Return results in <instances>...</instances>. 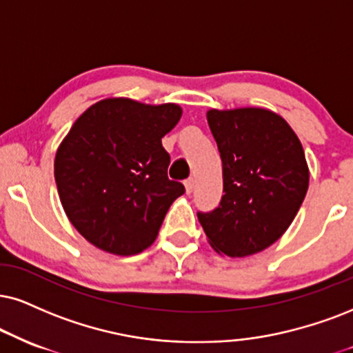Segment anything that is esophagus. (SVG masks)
<instances>
[{"label":"esophagus","mask_w":353,"mask_h":353,"mask_svg":"<svg viewBox=\"0 0 353 353\" xmlns=\"http://www.w3.org/2000/svg\"><path fill=\"white\" fill-rule=\"evenodd\" d=\"M185 188H186V193L191 194V191L194 188V178H188V180L185 181Z\"/></svg>","instance_id":"esophagus-1"}]
</instances>
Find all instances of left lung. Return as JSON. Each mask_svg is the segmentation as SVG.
<instances>
[{"label":"left lung","mask_w":353,"mask_h":353,"mask_svg":"<svg viewBox=\"0 0 353 353\" xmlns=\"http://www.w3.org/2000/svg\"><path fill=\"white\" fill-rule=\"evenodd\" d=\"M208 124L223 160L224 196L198 219L216 252L256 254L283 236L306 196L303 145L283 117L260 108L211 110Z\"/></svg>","instance_id":"1"}]
</instances>
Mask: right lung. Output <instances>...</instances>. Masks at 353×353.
Returning <instances> with one entry per match:
<instances>
[{
	"mask_svg": "<svg viewBox=\"0 0 353 353\" xmlns=\"http://www.w3.org/2000/svg\"><path fill=\"white\" fill-rule=\"evenodd\" d=\"M181 117L176 104L103 99L72 125L55 155V183L70 223L86 241L134 255L155 241L168 208L185 193L170 180L162 137Z\"/></svg>",
	"mask_w": 353,
	"mask_h": 353,
	"instance_id": "1",
	"label": "right lung"
}]
</instances>
